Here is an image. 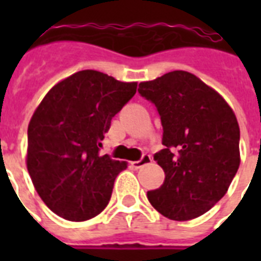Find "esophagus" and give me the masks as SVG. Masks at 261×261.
Here are the masks:
<instances>
[{
  "label": "esophagus",
  "mask_w": 261,
  "mask_h": 261,
  "mask_svg": "<svg viewBox=\"0 0 261 261\" xmlns=\"http://www.w3.org/2000/svg\"><path fill=\"white\" fill-rule=\"evenodd\" d=\"M151 163V157L149 154H142L141 160L138 161H134V163H131V165L135 168V169H139V168H142L143 165H146V164Z\"/></svg>",
  "instance_id": "obj_1"
}]
</instances>
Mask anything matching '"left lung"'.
Masks as SVG:
<instances>
[{
  "label": "left lung",
  "mask_w": 261,
  "mask_h": 261,
  "mask_svg": "<svg viewBox=\"0 0 261 261\" xmlns=\"http://www.w3.org/2000/svg\"><path fill=\"white\" fill-rule=\"evenodd\" d=\"M138 92L154 104L163 124L164 149L154 161L165 180L147 191V199L169 219L196 218L222 199L240 167L234 112L221 94L188 71L141 83Z\"/></svg>",
  "instance_id": "left-lung-1"
}]
</instances>
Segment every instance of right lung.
<instances>
[{"instance_id":"add662e5","label":"right lung","mask_w":261,"mask_h":261,"mask_svg":"<svg viewBox=\"0 0 261 261\" xmlns=\"http://www.w3.org/2000/svg\"><path fill=\"white\" fill-rule=\"evenodd\" d=\"M137 92L96 70H83L44 96L28 126L27 168L39 196L57 215L81 222L107 207L124 161L100 155L111 120Z\"/></svg>"}]
</instances>
